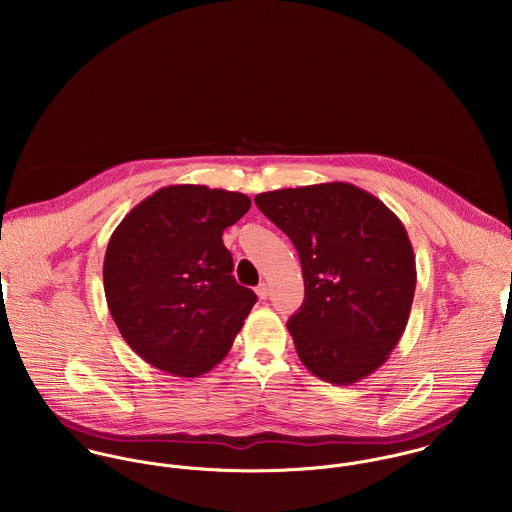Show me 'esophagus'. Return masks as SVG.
Returning <instances> with one entry per match:
<instances>
[{
    "label": "esophagus",
    "instance_id": "obj_1",
    "mask_svg": "<svg viewBox=\"0 0 512 512\" xmlns=\"http://www.w3.org/2000/svg\"><path fill=\"white\" fill-rule=\"evenodd\" d=\"M256 293H258L260 299H266V297H268V284H260V286L256 288Z\"/></svg>",
    "mask_w": 512,
    "mask_h": 512
}]
</instances>
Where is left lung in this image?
I'll return each mask as SVG.
<instances>
[{
	"label": "left lung",
	"instance_id": "8db88e82",
	"mask_svg": "<svg viewBox=\"0 0 512 512\" xmlns=\"http://www.w3.org/2000/svg\"><path fill=\"white\" fill-rule=\"evenodd\" d=\"M297 250L305 297L288 321L307 370L353 384L386 363L416 292V258L400 219L351 183H319L254 197Z\"/></svg>",
	"mask_w": 512,
	"mask_h": 512
}]
</instances>
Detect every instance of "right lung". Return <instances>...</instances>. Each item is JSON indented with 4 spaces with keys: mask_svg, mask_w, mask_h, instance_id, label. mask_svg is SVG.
<instances>
[{
    "mask_svg": "<svg viewBox=\"0 0 512 512\" xmlns=\"http://www.w3.org/2000/svg\"><path fill=\"white\" fill-rule=\"evenodd\" d=\"M252 201L205 185H169L110 236L104 292L124 341L163 372L195 378L219 365L256 293L236 284L226 226Z\"/></svg>",
    "mask_w": 512,
    "mask_h": 512,
    "instance_id": "add662e5",
    "label": "right lung"
}]
</instances>
